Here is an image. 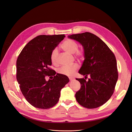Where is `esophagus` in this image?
I'll return each mask as SVG.
<instances>
[{"mask_svg": "<svg viewBox=\"0 0 132 132\" xmlns=\"http://www.w3.org/2000/svg\"><path fill=\"white\" fill-rule=\"evenodd\" d=\"M69 80H70V81H73V80H75V78H72V77H70V78H69Z\"/></svg>", "mask_w": 132, "mask_h": 132, "instance_id": "1", "label": "esophagus"}]
</instances>
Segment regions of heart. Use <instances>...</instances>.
I'll return each instance as SVG.
<instances>
[{"label": "heart", "mask_w": 132, "mask_h": 132, "mask_svg": "<svg viewBox=\"0 0 132 132\" xmlns=\"http://www.w3.org/2000/svg\"><path fill=\"white\" fill-rule=\"evenodd\" d=\"M62 48L67 52L70 54H74L75 58L81 60L84 58V51L81 49H78V44L73 39H67L63 42L61 46ZM58 57V50L57 48H54L52 51L50 58L51 62L53 64L57 63ZM79 66L77 64H73L71 65H64L60 68L58 72L62 75L70 76L73 75L78 69Z\"/></svg>", "instance_id": "b5f03b06"}]
</instances>
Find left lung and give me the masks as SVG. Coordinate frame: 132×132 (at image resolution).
<instances>
[{"label":"left lung","instance_id":"left-lung-1","mask_svg":"<svg viewBox=\"0 0 132 132\" xmlns=\"http://www.w3.org/2000/svg\"><path fill=\"white\" fill-rule=\"evenodd\" d=\"M79 42L84 51L82 65L79 73L90 75L88 81L78 79L81 87L75 94L77 102L87 109H95L105 103L113 94L118 80L117 61L114 53L97 36L88 32L68 36Z\"/></svg>","mask_w":132,"mask_h":132}]
</instances>
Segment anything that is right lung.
<instances>
[{"label":"right lung","instance_id":"right-lung-1","mask_svg":"<svg viewBox=\"0 0 132 132\" xmlns=\"http://www.w3.org/2000/svg\"><path fill=\"white\" fill-rule=\"evenodd\" d=\"M64 35H39L31 40L21 51L16 61V79L26 100L35 107L48 109L57 104L61 90L69 79L51 69L50 55ZM54 79L45 80L46 76Z\"/></svg>","mask_w":132,"mask_h":132}]
</instances>
